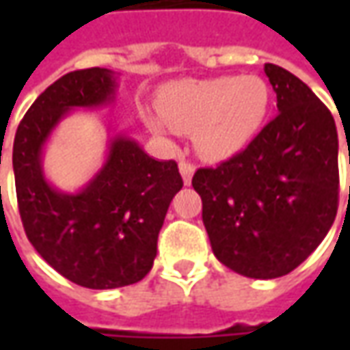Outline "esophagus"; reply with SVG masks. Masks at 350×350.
I'll use <instances>...</instances> for the list:
<instances>
[{
	"label": "esophagus",
	"mask_w": 350,
	"mask_h": 350,
	"mask_svg": "<svg viewBox=\"0 0 350 350\" xmlns=\"http://www.w3.org/2000/svg\"><path fill=\"white\" fill-rule=\"evenodd\" d=\"M180 174H182L183 178V183L189 185L191 180H193V174H195V165L189 163V161H182V163H180Z\"/></svg>",
	"instance_id": "1"
}]
</instances>
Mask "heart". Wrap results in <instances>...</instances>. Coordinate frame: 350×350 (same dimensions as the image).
<instances>
[{
    "mask_svg": "<svg viewBox=\"0 0 350 350\" xmlns=\"http://www.w3.org/2000/svg\"><path fill=\"white\" fill-rule=\"evenodd\" d=\"M271 108V90L257 75L183 79L159 92V111L146 110V127L157 135L174 129L193 135L197 152L221 161L257 137Z\"/></svg>",
    "mask_w": 350,
    "mask_h": 350,
    "instance_id": "b5f03b06",
    "label": "heart"
}]
</instances>
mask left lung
Masks as SVG:
<instances>
[{
  "instance_id": "8db88e82",
  "label": "left lung",
  "mask_w": 350,
  "mask_h": 350,
  "mask_svg": "<svg viewBox=\"0 0 350 350\" xmlns=\"http://www.w3.org/2000/svg\"><path fill=\"white\" fill-rule=\"evenodd\" d=\"M264 72L279 114L243 152L198 168L193 187L217 260L245 278L275 279L300 266L336 219L338 129L298 77L273 64Z\"/></svg>"
}]
</instances>
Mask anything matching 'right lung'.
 Returning a JSON list of instances; mask_svg holds the SVG:
<instances>
[{
	"mask_svg": "<svg viewBox=\"0 0 350 350\" xmlns=\"http://www.w3.org/2000/svg\"><path fill=\"white\" fill-rule=\"evenodd\" d=\"M110 69L67 72L35 99L12 146L16 198L27 240L64 278L86 288L133 285L152 270L170 200L182 189L176 161H157L137 140L116 135L105 165L77 193L50 185L42 148L75 108L112 103Z\"/></svg>",
	"mask_w": 350,
	"mask_h": 350,
	"instance_id": "add662e5",
	"label": "right lung"
}]
</instances>
